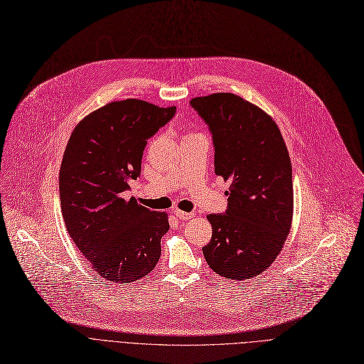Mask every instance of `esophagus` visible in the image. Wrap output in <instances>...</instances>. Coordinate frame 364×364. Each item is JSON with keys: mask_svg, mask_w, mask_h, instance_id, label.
Returning a JSON list of instances; mask_svg holds the SVG:
<instances>
[{"mask_svg": "<svg viewBox=\"0 0 364 364\" xmlns=\"http://www.w3.org/2000/svg\"><path fill=\"white\" fill-rule=\"evenodd\" d=\"M176 217L177 218H180V220H190V218H193L195 217V214L193 213H184V211H181V209H176Z\"/></svg>", "mask_w": 364, "mask_h": 364, "instance_id": "obj_1", "label": "esophagus"}]
</instances>
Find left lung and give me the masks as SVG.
<instances>
[{"instance_id": "obj_1", "label": "left lung", "mask_w": 364, "mask_h": 364, "mask_svg": "<svg viewBox=\"0 0 364 364\" xmlns=\"http://www.w3.org/2000/svg\"><path fill=\"white\" fill-rule=\"evenodd\" d=\"M213 132L215 174L230 183L225 214H209L213 237L202 247L211 269L252 279L274 262L294 217L292 165L269 113L232 92L190 102Z\"/></svg>"}]
</instances>
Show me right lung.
I'll use <instances>...</instances> for the list:
<instances>
[{
	"mask_svg": "<svg viewBox=\"0 0 364 364\" xmlns=\"http://www.w3.org/2000/svg\"><path fill=\"white\" fill-rule=\"evenodd\" d=\"M176 114V106L144 100L112 102L76 125L59 174L62 215L91 270L127 284L147 276L161 257L166 213L124 199L141 172L146 140Z\"/></svg>",
	"mask_w": 364,
	"mask_h": 364,
	"instance_id": "obj_1",
	"label": "right lung"
}]
</instances>
